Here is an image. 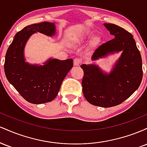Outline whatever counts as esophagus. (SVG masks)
<instances>
[{
    "label": "esophagus",
    "mask_w": 147,
    "mask_h": 147,
    "mask_svg": "<svg viewBox=\"0 0 147 147\" xmlns=\"http://www.w3.org/2000/svg\"><path fill=\"white\" fill-rule=\"evenodd\" d=\"M82 63V59H80L79 58H75L74 59V65H79Z\"/></svg>",
    "instance_id": "34e87169"
}]
</instances>
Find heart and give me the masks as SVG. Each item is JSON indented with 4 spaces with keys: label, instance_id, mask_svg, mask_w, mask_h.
Listing matches in <instances>:
<instances>
[{
    "label": "heart",
    "instance_id": "obj_1",
    "mask_svg": "<svg viewBox=\"0 0 147 147\" xmlns=\"http://www.w3.org/2000/svg\"><path fill=\"white\" fill-rule=\"evenodd\" d=\"M85 37H86V36H85Z\"/></svg>",
    "mask_w": 147,
    "mask_h": 147
}]
</instances>
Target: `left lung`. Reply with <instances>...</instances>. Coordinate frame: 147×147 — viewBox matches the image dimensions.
<instances>
[{"instance_id":"8db88e82","label":"left lung","mask_w":147,"mask_h":147,"mask_svg":"<svg viewBox=\"0 0 147 147\" xmlns=\"http://www.w3.org/2000/svg\"><path fill=\"white\" fill-rule=\"evenodd\" d=\"M114 38L95 50L91 59L97 60L110 54L122 51L109 74L94 64H82V90L92 105L109 108L119 105L139 88L142 79V61L133 35L113 23H104Z\"/></svg>"}]
</instances>
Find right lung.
Returning <instances> with one entry per match:
<instances>
[{"label":"right lung","instance_id":"obj_1","mask_svg":"<svg viewBox=\"0 0 147 147\" xmlns=\"http://www.w3.org/2000/svg\"><path fill=\"white\" fill-rule=\"evenodd\" d=\"M36 32L53 36L55 23L32 24L16 33L6 52L4 70L8 82L25 100L40 104L51 102L57 97L62 82L73 66V61L50 59L43 65L25 62V45L30 36Z\"/></svg>","mask_w":147,"mask_h":147}]
</instances>
